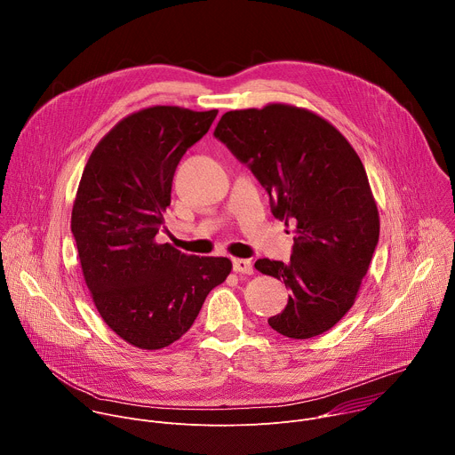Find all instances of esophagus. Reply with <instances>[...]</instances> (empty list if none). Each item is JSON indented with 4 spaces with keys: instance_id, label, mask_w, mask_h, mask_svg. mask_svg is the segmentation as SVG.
I'll list each match as a JSON object with an SVG mask.
<instances>
[{
    "instance_id": "34e87169",
    "label": "esophagus",
    "mask_w": 455,
    "mask_h": 455,
    "mask_svg": "<svg viewBox=\"0 0 455 455\" xmlns=\"http://www.w3.org/2000/svg\"><path fill=\"white\" fill-rule=\"evenodd\" d=\"M232 268L237 274H246V275L253 274V263L250 261V259H234Z\"/></svg>"
}]
</instances>
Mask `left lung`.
Segmentation results:
<instances>
[{"instance_id": "left-lung-1", "label": "left lung", "mask_w": 455, "mask_h": 455, "mask_svg": "<svg viewBox=\"0 0 455 455\" xmlns=\"http://www.w3.org/2000/svg\"><path fill=\"white\" fill-rule=\"evenodd\" d=\"M214 137L267 188L272 214L297 223L288 263H255L291 291L272 330L288 339L331 330L355 304L379 237L362 160L328 120L288 104L228 111Z\"/></svg>"}]
</instances>
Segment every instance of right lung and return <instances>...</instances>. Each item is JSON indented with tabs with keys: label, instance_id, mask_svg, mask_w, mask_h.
<instances>
[{
	"label": "right lung",
	"instance_id": "obj_1",
	"mask_svg": "<svg viewBox=\"0 0 455 455\" xmlns=\"http://www.w3.org/2000/svg\"><path fill=\"white\" fill-rule=\"evenodd\" d=\"M216 115L142 109L120 120L84 167L72 211L84 281L104 322L135 347L176 342L232 270L227 257L187 255L156 243L176 167Z\"/></svg>",
	"mask_w": 455,
	"mask_h": 455
}]
</instances>
